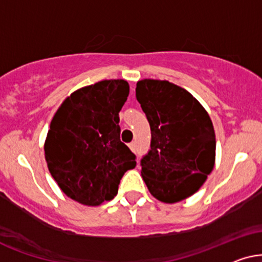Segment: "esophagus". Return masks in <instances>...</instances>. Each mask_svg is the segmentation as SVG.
<instances>
[{"mask_svg": "<svg viewBox=\"0 0 262 262\" xmlns=\"http://www.w3.org/2000/svg\"><path fill=\"white\" fill-rule=\"evenodd\" d=\"M128 146H129V148H130V151H135V147H137L135 142H130Z\"/></svg>", "mask_w": 262, "mask_h": 262, "instance_id": "obj_1", "label": "esophagus"}]
</instances>
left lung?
I'll use <instances>...</instances> for the list:
<instances>
[{
	"label": "left lung",
	"instance_id": "obj_1",
	"mask_svg": "<svg viewBox=\"0 0 262 262\" xmlns=\"http://www.w3.org/2000/svg\"><path fill=\"white\" fill-rule=\"evenodd\" d=\"M135 92L152 134L142 180L157 200L176 204L196 193L213 170V123L193 95L166 80H140Z\"/></svg>",
	"mask_w": 262,
	"mask_h": 262
}]
</instances>
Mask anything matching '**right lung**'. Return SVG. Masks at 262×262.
I'll return each mask as SVG.
<instances>
[{"label": "right lung", "mask_w": 262, "mask_h": 262, "mask_svg": "<svg viewBox=\"0 0 262 262\" xmlns=\"http://www.w3.org/2000/svg\"><path fill=\"white\" fill-rule=\"evenodd\" d=\"M129 83L110 79L68 96L52 117L44 142L48 169L68 198L99 206L117 195L124 172L137 165L118 125Z\"/></svg>", "instance_id": "right-lung-1"}]
</instances>
